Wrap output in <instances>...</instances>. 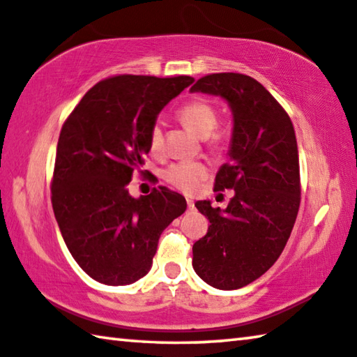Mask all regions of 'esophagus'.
<instances>
[{
	"instance_id": "esophagus-1",
	"label": "esophagus",
	"mask_w": 357,
	"mask_h": 357,
	"mask_svg": "<svg viewBox=\"0 0 357 357\" xmlns=\"http://www.w3.org/2000/svg\"><path fill=\"white\" fill-rule=\"evenodd\" d=\"M187 208H189V211H192L193 208H195V204H193L192 200H187Z\"/></svg>"
}]
</instances>
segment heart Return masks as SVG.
<instances>
[{
    "mask_svg": "<svg viewBox=\"0 0 357 357\" xmlns=\"http://www.w3.org/2000/svg\"><path fill=\"white\" fill-rule=\"evenodd\" d=\"M178 116L185 128L193 134L206 138L213 149H219L222 144V134L215 132L217 114L215 107L204 99H193L187 102L178 110ZM149 148L153 153H160L164 149V130L160 124H154L149 132ZM209 176V165L203 160H181L168 165L164 170V179L168 184L176 187L184 193H193L198 190L204 179Z\"/></svg>",
    "mask_w": 357,
    "mask_h": 357,
    "instance_id": "b5f03b06",
    "label": "heart"
}]
</instances>
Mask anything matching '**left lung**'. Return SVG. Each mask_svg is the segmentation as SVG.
Segmentation results:
<instances>
[{"label": "left lung", "instance_id": "obj_1", "mask_svg": "<svg viewBox=\"0 0 357 357\" xmlns=\"http://www.w3.org/2000/svg\"><path fill=\"white\" fill-rule=\"evenodd\" d=\"M190 91L220 96L231 108L229 162L217 172L214 190H234L227 209L195 203L211 225L192 247V266L208 285L238 289L277 261L294 227L301 203L294 128L273 94L249 75L211 74Z\"/></svg>", "mask_w": 357, "mask_h": 357}]
</instances>
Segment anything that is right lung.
<instances>
[{
    "label": "right lung",
    "mask_w": 357,
    "mask_h": 357,
    "mask_svg": "<svg viewBox=\"0 0 357 357\" xmlns=\"http://www.w3.org/2000/svg\"><path fill=\"white\" fill-rule=\"evenodd\" d=\"M192 82L189 75L105 78L63 124L53 213L70 255L94 280L118 287L146 275L162 231L187 208L167 187L134 198L128 184L142 172L157 114Z\"/></svg>",
    "instance_id": "add662e5"
}]
</instances>
